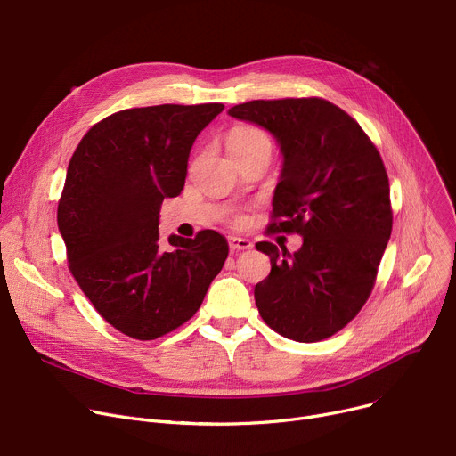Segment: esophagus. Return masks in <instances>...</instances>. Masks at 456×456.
I'll use <instances>...</instances> for the list:
<instances>
[{
    "mask_svg": "<svg viewBox=\"0 0 456 456\" xmlns=\"http://www.w3.org/2000/svg\"><path fill=\"white\" fill-rule=\"evenodd\" d=\"M229 248H231V251H246V249L253 248V241L248 238L229 236Z\"/></svg>",
    "mask_w": 456,
    "mask_h": 456,
    "instance_id": "esophagus-1",
    "label": "esophagus"
}]
</instances>
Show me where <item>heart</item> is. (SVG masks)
Masks as SVG:
<instances>
[{"mask_svg": "<svg viewBox=\"0 0 456 456\" xmlns=\"http://www.w3.org/2000/svg\"><path fill=\"white\" fill-rule=\"evenodd\" d=\"M227 148L231 154H244V151H251L258 148H265L271 151V139L260 128L240 126L229 134Z\"/></svg>", "mask_w": 456, "mask_h": 456, "instance_id": "obj_1", "label": "heart"}]
</instances>
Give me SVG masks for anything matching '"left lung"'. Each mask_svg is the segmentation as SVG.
Listing matches in <instances>:
<instances>
[{
    "mask_svg": "<svg viewBox=\"0 0 456 456\" xmlns=\"http://www.w3.org/2000/svg\"><path fill=\"white\" fill-rule=\"evenodd\" d=\"M229 115L277 139L284 163L267 231L302 236L295 253L256 244L271 260L267 279L255 286L258 312L288 339L322 341L370 297L390 238L379 151L346 111L317 97L251 101Z\"/></svg>",
    "mask_w": 456,
    "mask_h": 456,
    "instance_id": "left-lung-1",
    "label": "left lung"
}]
</instances>
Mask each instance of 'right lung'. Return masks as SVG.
Listing matches in <instances>:
<instances>
[{
    "instance_id": "obj_1",
    "label": "right lung",
    "mask_w": 456,
    "mask_h": 456,
    "mask_svg": "<svg viewBox=\"0 0 456 456\" xmlns=\"http://www.w3.org/2000/svg\"><path fill=\"white\" fill-rule=\"evenodd\" d=\"M224 104H161L106 117L78 142L58 201L69 271L125 336L151 341L189 321L229 255L216 231L159 244L165 198L185 187L191 148Z\"/></svg>"
}]
</instances>
